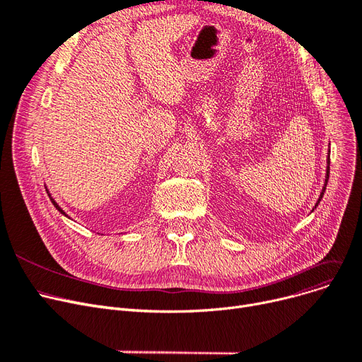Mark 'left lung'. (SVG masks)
Listing matches in <instances>:
<instances>
[{"label": "left lung", "mask_w": 362, "mask_h": 362, "mask_svg": "<svg viewBox=\"0 0 362 362\" xmlns=\"http://www.w3.org/2000/svg\"><path fill=\"white\" fill-rule=\"evenodd\" d=\"M328 176H329V149H328V158H327V173H325V183H324V187H322V191H321V195H320V198H318V202L315 204V209H317V206L320 204V201L322 199V197H324V192H325V186H327V182H328Z\"/></svg>", "instance_id": "1"}]
</instances>
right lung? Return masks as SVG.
<instances>
[{
    "label": "right lung",
    "mask_w": 362,
    "mask_h": 362,
    "mask_svg": "<svg viewBox=\"0 0 362 362\" xmlns=\"http://www.w3.org/2000/svg\"><path fill=\"white\" fill-rule=\"evenodd\" d=\"M45 191H47V194H49V197H50V201H52V202H53V206H54V207H56V210H59V213H62V214H64V216H66V217H68V214H66V213H65V211H64V210H62V209H60V207H59V204H57V202H56V201H54V198H53V197H52V194H50V192H49V189H47V187H45Z\"/></svg>",
    "instance_id": "obj_1"
}]
</instances>
